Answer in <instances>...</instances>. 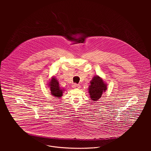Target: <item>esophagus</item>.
Instances as JSON below:
<instances>
[{"label":"esophagus","instance_id":"esophagus-1","mask_svg":"<svg viewBox=\"0 0 151 151\" xmlns=\"http://www.w3.org/2000/svg\"><path fill=\"white\" fill-rule=\"evenodd\" d=\"M72 86L73 88H80V86L79 84H74Z\"/></svg>","mask_w":151,"mask_h":151}]
</instances>
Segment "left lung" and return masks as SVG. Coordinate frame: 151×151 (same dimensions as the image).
<instances>
[{
	"label": "left lung",
	"mask_w": 151,
	"mask_h": 151,
	"mask_svg": "<svg viewBox=\"0 0 151 151\" xmlns=\"http://www.w3.org/2000/svg\"><path fill=\"white\" fill-rule=\"evenodd\" d=\"M90 84L91 85L88 88L90 98L93 101H96L101 98L103 92L107 89V84L98 76L93 77Z\"/></svg>",
	"instance_id": "left-lung-1"
}]
</instances>
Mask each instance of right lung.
I'll use <instances>...</instances> for the list:
<instances>
[{"label": "right lung", "mask_w": 151, "mask_h": 151, "mask_svg": "<svg viewBox=\"0 0 151 151\" xmlns=\"http://www.w3.org/2000/svg\"><path fill=\"white\" fill-rule=\"evenodd\" d=\"M49 86L51 91V94L56 98H60L63 95V89H62L59 86V82L55 78L52 77L49 82Z\"/></svg>", "instance_id": "obj_1"}]
</instances>
